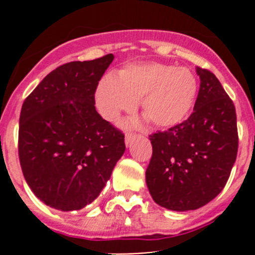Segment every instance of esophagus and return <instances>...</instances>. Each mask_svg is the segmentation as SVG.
Masks as SVG:
<instances>
[{
	"label": "esophagus",
	"mask_w": 255,
	"mask_h": 255,
	"mask_svg": "<svg viewBox=\"0 0 255 255\" xmlns=\"http://www.w3.org/2000/svg\"><path fill=\"white\" fill-rule=\"evenodd\" d=\"M136 138H138V135H136V134H132V132H126V135H125L126 145L129 147L130 144L132 143V140H134V139H136Z\"/></svg>",
	"instance_id": "esophagus-1"
}]
</instances>
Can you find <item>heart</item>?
Instances as JSON below:
<instances>
[{"instance_id": "b5f03b06", "label": "heart", "mask_w": 255, "mask_h": 255, "mask_svg": "<svg viewBox=\"0 0 255 255\" xmlns=\"http://www.w3.org/2000/svg\"><path fill=\"white\" fill-rule=\"evenodd\" d=\"M197 76L184 66L145 62L128 65L119 76H103L96 92L97 107L107 120L132 111L140 101L143 115L157 128H172L185 120L198 96Z\"/></svg>"}]
</instances>
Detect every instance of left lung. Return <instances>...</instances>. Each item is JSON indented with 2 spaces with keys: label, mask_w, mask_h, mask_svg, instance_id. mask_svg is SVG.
<instances>
[{
  "label": "left lung",
  "mask_w": 255,
  "mask_h": 255,
  "mask_svg": "<svg viewBox=\"0 0 255 255\" xmlns=\"http://www.w3.org/2000/svg\"><path fill=\"white\" fill-rule=\"evenodd\" d=\"M197 74L200 87L188 120L149 135L145 181L155 203L171 211H193L215 199L238 154L234 102L215 74L202 67Z\"/></svg>",
  "instance_id": "left-lung-1"
}]
</instances>
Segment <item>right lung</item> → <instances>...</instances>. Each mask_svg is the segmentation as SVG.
<instances>
[{"mask_svg": "<svg viewBox=\"0 0 255 255\" xmlns=\"http://www.w3.org/2000/svg\"><path fill=\"white\" fill-rule=\"evenodd\" d=\"M114 55L61 65L22 103L19 159L35 197L60 211L96 199L125 152V135L94 107Z\"/></svg>", "mask_w": 255, "mask_h": 255, "instance_id": "add662e5", "label": "right lung"}]
</instances>
